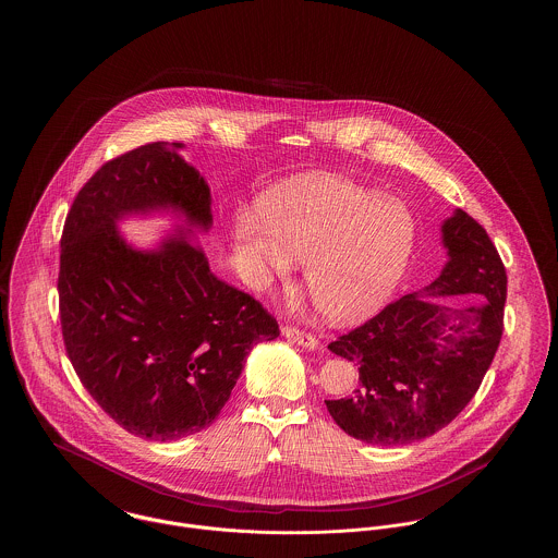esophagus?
Here are the masks:
<instances>
[{
	"label": "esophagus",
	"mask_w": 558,
	"mask_h": 558,
	"mask_svg": "<svg viewBox=\"0 0 558 558\" xmlns=\"http://www.w3.org/2000/svg\"><path fill=\"white\" fill-rule=\"evenodd\" d=\"M282 335H284L289 341H292V343L305 347V349H316V347H318V339H316L312 332H305V330H301V328H296V326H291V324L282 326Z\"/></svg>",
	"instance_id": "34e87169"
}]
</instances>
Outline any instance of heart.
<instances>
[{
    "label": "heart",
    "instance_id": "obj_1",
    "mask_svg": "<svg viewBox=\"0 0 558 558\" xmlns=\"http://www.w3.org/2000/svg\"><path fill=\"white\" fill-rule=\"evenodd\" d=\"M262 215L240 213L234 242L248 278L264 287L305 266V287L339 322L374 314L398 289L418 223L412 209L339 178H299L269 190Z\"/></svg>",
    "mask_w": 558,
    "mask_h": 558
}]
</instances>
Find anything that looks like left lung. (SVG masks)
Here are the masks:
<instances>
[{"label": "left lung", "instance_id": "obj_1", "mask_svg": "<svg viewBox=\"0 0 558 558\" xmlns=\"http://www.w3.org/2000/svg\"><path fill=\"white\" fill-rule=\"evenodd\" d=\"M450 262L423 292L403 294L328 349L357 362L351 398L326 399L335 423L372 446H405L450 425L475 398L505 330L506 269L485 228L456 209L441 226ZM471 293L444 308L422 296Z\"/></svg>", "mask_w": 558, "mask_h": 558}]
</instances>
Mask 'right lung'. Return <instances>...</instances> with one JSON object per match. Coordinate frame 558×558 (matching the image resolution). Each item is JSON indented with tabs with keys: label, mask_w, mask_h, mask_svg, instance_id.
<instances>
[{
	"label": "right lung",
	"mask_w": 558,
	"mask_h": 558,
	"mask_svg": "<svg viewBox=\"0 0 558 558\" xmlns=\"http://www.w3.org/2000/svg\"><path fill=\"white\" fill-rule=\"evenodd\" d=\"M178 148L153 142L105 162L75 196L60 240L66 355L117 425L155 441L211 425L248 351L280 335L264 305L219 280L184 232L157 251L119 236L123 215L167 207L211 228L209 186Z\"/></svg>",
	"instance_id": "right-lung-1"
}]
</instances>
